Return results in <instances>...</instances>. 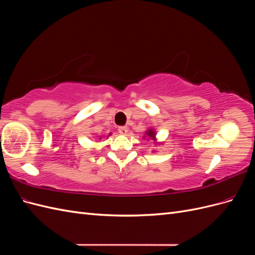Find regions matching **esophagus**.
Returning a JSON list of instances; mask_svg holds the SVG:
<instances>
[{
    "mask_svg": "<svg viewBox=\"0 0 255 255\" xmlns=\"http://www.w3.org/2000/svg\"><path fill=\"white\" fill-rule=\"evenodd\" d=\"M118 130H119L120 134L126 135V134L128 133V128H127V127H119V128H118Z\"/></svg>",
    "mask_w": 255,
    "mask_h": 255,
    "instance_id": "obj_1",
    "label": "esophagus"
}]
</instances>
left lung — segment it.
Here are the masks:
<instances>
[{"label":"left lung","instance_id":"1","mask_svg":"<svg viewBox=\"0 0 255 255\" xmlns=\"http://www.w3.org/2000/svg\"><path fill=\"white\" fill-rule=\"evenodd\" d=\"M146 135H148V137H150L151 139H154V138H155V133H154L152 129L148 130V132H146ZM148 139H149V138H148Z\"/></svg>","mask_w":255,"mask_h":255}]
</instances>
